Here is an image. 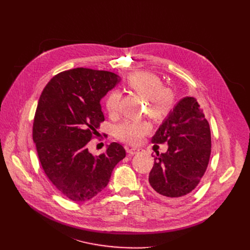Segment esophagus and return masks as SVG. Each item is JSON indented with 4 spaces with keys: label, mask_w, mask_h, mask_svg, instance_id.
Returning a JSON list of instances; mask_svg holds the SVG:
<instances>
[{
    "label": "esophagus",
    "mask_w": 250,
    "mask_h": 250,
    "mask_svg": "<svg viewBox=\"0 0 250 250\" xmlns=\"http://www.w3.org/2000/svg\"><path fill=\"white\" fill-rule=\"evenodd\" d=\"M141 151H142V149H141V148H136V147L127 149V153H128L129 155H135V154H138V153H140Z\"/></svg>",
    "instance_id": "obj_1"
}]
</instances>
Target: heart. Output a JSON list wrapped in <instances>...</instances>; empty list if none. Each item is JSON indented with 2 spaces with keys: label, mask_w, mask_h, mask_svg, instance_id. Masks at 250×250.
I'll use <instances>...</instances> for the list:
<instances>
[{
  "label": "heart",
  "mask_w": 250,
  "mask_h": 250,
  "mask_svg": "<svg viewBox=\"0 0 250 250\" xmlns=\"http://www.w3.org/2000/svg\"><path fill=\"white\" fill-rule=\"evenodd\" d=\"M127 86L147 99L148 113L154 118L164 117L172 107L173 96L171 91L163 88L161 79L149 72H136L127 76ZM121 95L112 91L107 96L105 106L109 114H115L118 108ZM150 129L145 122L126 120L116 126V137L128 144H139Z\"/></svg>",
  "instance_id": "heart-1"
}]
</instances>
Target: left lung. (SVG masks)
Wrapping results in <instances>:
<instances>
[{
	"mask_svg": "<svg viewBox=\"0 0 250 250\" xmlns=\"http://www.w3.org/2000/svg\"><path fill=\"white\" fill-rule=\"evenodd\" d=\"M152 142H166L168 149L153 156L151 189L166 202H177L199 185L211 155V130L194 97H183L174 105Z\"/></svg>",
	"mask_w": 250,
	"mask_h": 250,
	"instance_id": "obj_1",
	"label": "left lung"
}]
</instances>
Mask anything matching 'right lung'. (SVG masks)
Instances as JSON below:
<instances>
[{
	"label": "right lung",
	"instance_id": "add662e5",
	"mask_svg": "<svg viewBox=\"0 0 250 250\" xmlns=\"http://www.w3.org/2000/svg\"><path fill=\"white\" fill-rule=\"evenodd\" d=\"M121 80L107 71L72 69L52 78L39 98L32 133L38 158L52 185L71 201L93 199L125 157L115 142L99 156L88 150L104 121L100 101Z\"/></svg>",
	"mask_w": 250,
	"mask_h": 250
}]
</instances>
